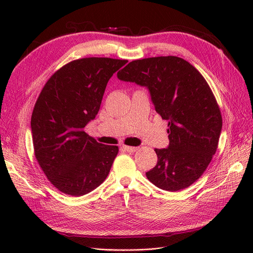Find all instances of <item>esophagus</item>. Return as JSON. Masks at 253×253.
Returning <instances> with one entry per match:
<instances>
[{
    "label": "esophagus",
    "mask_w": 253,
    "mask_h": 253,
    "mask_svg": "<svg viewBox=\"0 0 253 253\" xmlns=\"http://www.w3.org/2000/svg\"><path fill=\"white\" fill-rule=\"evenodd\" d=\"M122 149H124L126 152H128V153H134L137 150L136 147H129V145H124V147H122Z\"/></svg>",
    "instance_id": "esophagus-1"
}]
</instances>
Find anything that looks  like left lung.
Listing matches in <instances>:
<instances>
[{
	"label": "left lung",
	"instance_id": "8db88e82",
	"mask_svg": "<svg viewBox=\"0 0 253 253\" xmlns=\"http://www.w3.org/2000/svg\"><path fill=\"white\" fill-rule=\"evenodd\" d=\"M117 77L147 86L156 112L168 120L169 147L155 149L158 160L145 173L148 179L170 192L192 185L215 154L223 126L209 84L192 64L175 56L134 60Z\"/></svg>",
	"mask_w": 253,
	"mask_h": 253
}]
</instances>
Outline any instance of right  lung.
I'll return each instance as SVG.
<instances>
[{"instance_id":"add662e5","label":"right lung","mask_w":253,"mask_h":253,"mask_svg":"<svg viewBox=\"0 0 253 253\" xmlns=\"http://www.w3.org/2000/svg\"><path fill=\"white\" fill-rule=\"evenodd\" d=\"M126 62L74 60L51 76L38 97L30 121L35 156L61 192L81 196L108 177L118 147L97 142L83 128L98 114L113 74Z\"/></svg>"}]
</instances>
